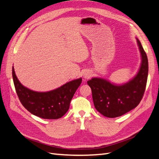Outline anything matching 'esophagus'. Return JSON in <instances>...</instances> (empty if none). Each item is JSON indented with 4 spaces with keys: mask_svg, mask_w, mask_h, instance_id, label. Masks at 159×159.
I'll use <instances>...</instances> for the list:
<instances>
[{
    "mask_svg": "<svg viewBox=\"0 0 159 159\" xmlns=\"http://www.w3.org/2000/svg\"><path fill=\"white\" fill-rule=\"evenodd\" d=\"M84 77H85V78H90V77H91L90 72L85 71V73H84Z\"/></svg>",
    "mask_w": 159,
    "mask_h": 159,
    "instance_id": "obj_1",
    "label": "esophagus"
}]
</instances>
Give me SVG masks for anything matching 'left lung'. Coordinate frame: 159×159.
<instances>
[{
  "label": "left lung",
  "mask_w": 159,
  "mask_h": 159,
  "mask_svg": "<svg viewBox=\"0 0 159 159\" xmlns=\"http://www.w3.org/2000/svg\"><path fill=\"white\" fill-rule=\"evenodd\" d=\"M142 61L138 74L128 83L115 85L106 80L92 78L88 81L91 89L94 106L105 117L114 118L125 114L141 102L146 89L148 64L146 52L137 39Z\"/></svg>",
  "instance_id": "1"
}]
</instances>
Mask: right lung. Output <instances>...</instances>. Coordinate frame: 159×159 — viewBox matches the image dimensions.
Masks as SVG:
<instances>
[{
	"label": "right lung",
	"instance_id": "obj_1",
	"mask_svg": "<svg viewBox=\"0 0 159 159\" xmlns=\"http://www.w3.org/2000/svg\"><path fill=\"white\" fill-rule=\"evenodd\" d=\"M12 78L19 100L28 111L46 119L61 118L68 111L70 102L81 83V78L71 81L48 92H36L23 86L12 67Z\"/></svg>",
	"mask_w": 159,
	"mask_h": 159
}]
</instances>
